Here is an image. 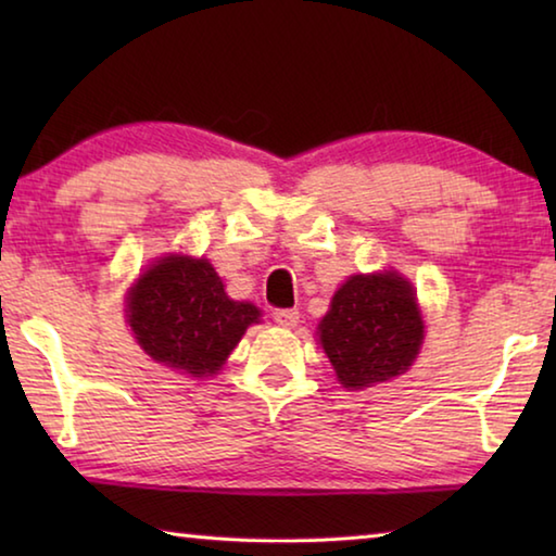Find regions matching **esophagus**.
I'll return each mask as SVG.
<instances>
[{"label": "esophagus", "instance_id": "34e87169", "mask_svg": "<svg viewBox=\"0 0 556 556\" xmlns=\"http://www.w3.org/2000/svg\"><path fill=\"white\" fill-rule=\"evenodd\" d=\"M271 318H275L281 328H294L299 324V312L296 308H277Z\"/></svg>", "mask_w": 556, "mask_h": 556}]
</instances>
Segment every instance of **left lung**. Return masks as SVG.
<instances>
[{"label": "left lung", "instance_id": "1", "mask_svg": "<svg viewBox=\"0 0 556 556\" xmlns=\"http://www.w3.org/2000/svg\"><path fill=\"white\" fill-rule=\"evenodd\" d=\"M318 338L343 388L397 378L425 341L412 285L394 271L351 277L333 294Z\"/></svg>", "mask_w": 556, "mask_h": 556}]
</instances>
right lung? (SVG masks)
Masks as SVG:
<instances>
[{"label":"right lung","mask_w":556,"mask_h":556,"mask_svg":"<svg viewBox=\"0 0 556 556\" xmlns=\"http://www.w3.org/2000/svg\"><path fill=\"white\" fill-rule=\"evenodd\" d=\"M127 321L156 363L205 378L223 368L260 312L248 301L228 299L208 260L172 255L131 287Z\"/></svg>","instance_id":"add662e5"}]
</instances>
